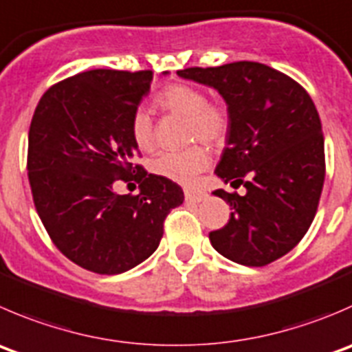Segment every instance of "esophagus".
Here are the masks:
<instances>
[{"label": "esophagus", "mask_w": 352, "mask_h": 352, "mask_svg": "<svg viewBox=\"0 0 352 352\" xmlns=\"http://www.w3.org/2000/svg\"><path fill=\"white\" fill-rule=\"evenodd\" d=\"M186 201L187 203H201V201L206 197V194L201 192V190H192V189H186Z\"/></svg>", "instance_id": "34e87169"}]
</instances>
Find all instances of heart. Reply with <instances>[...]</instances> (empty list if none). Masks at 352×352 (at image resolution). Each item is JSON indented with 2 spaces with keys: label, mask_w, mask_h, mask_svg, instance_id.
I'll list each match as a JSON object with an SVG mask.
<instances>
[{
  "label": "heart",
  "mask_w": 352,
  "mask_h": 352,
  "mask_svg": "<svg viewBox=\"0 0 352 352\" xmlns=\"http://www.w3.org/2000/svg\"><path fill=\"white\" fill-rule=\"evenodd\" d=\"M155 107L165 115L186 118V141H203L210 146L221 144L230 131V111L221 101H208L201 87L172 84L155 96ZM131 135L141 151H151L156 144L155 124L144 110L134 111ZM210 165V153L204 146L192 144L182 151H168L156 156L153 173L177 184H190Z\"/></svg>",
  "instance_id": "1"
}]
</instances>
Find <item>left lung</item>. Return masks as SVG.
Masks as SVG:
<instances>
[{
  "instance_id": "obj_1",
  "label": "left lung",
  "mask_w": 352,
  "mask_h": 352,
  "mask_svg": "<svg viewBox=\"0 0 352 352\" xmlns=\"http://www.w3.org/2000/svg\"><path fill=\"white\" fill-rule=\"evenodd\" d=\"M177 74L214 87L230 111L214 173L245 194L214 190L232 213L210 232L211 245L239 265L265 267L298 245L318 210L325 146L315 103L294 78L256 61Z\"/></svg>"
}]
</instances>
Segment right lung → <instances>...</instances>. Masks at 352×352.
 I'll return each instance as SVG.
<instances>
[{
  "instance_id": "obj_1",
  "label": "right lung",
  "mask_w": 352,
  "mask_h": 352,
  "mask_svg": "<svg viewBox=\"0 0 352 352\" xmlns=\"http://www.w3.org/2000/svg\"><path fill=\"white\" fill-rule=\"evenodd\" d=\"M153 80L151 70L82 72L51 85L29 129L34 206L53 244L85 270L117 275L158 248L170 210L180 206V186L148 173L131 118ZM117 179H134L139 195H117Z\"/></svg>"
}]
</instances>
